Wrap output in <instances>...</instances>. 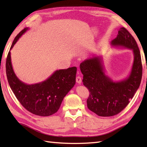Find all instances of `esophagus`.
Wrapping results in <instances>:
<instances>
[{
  "instance_id": "esophagus-1",
  "label": "esophagus",
  "mask_w": 147,
  "mask_h": 147,
  "mask_svg": "<svg viewBox=\"0 0 147 147\" xmlns=\"http://www.w3.org/2000/svg\"><path fill=\"white\" fill-rule=\"evenodd\" d=\"M76 83H78V84H81L82 82V78H81L80 76H77L76 78Z\"/></svg>"
}]
</instances>
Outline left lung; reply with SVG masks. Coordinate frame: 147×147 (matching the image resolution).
<instances>
[{
	"instance_id": "left-lung-1",
	"label": "left lung",
	"mask_w": 147,
	"mask_h": 147,
	"mask_svg": "<svg viewBox=\"0 0 147 147\" xmlns=\"http://www.w3.org/2000/svg\"><path fill=\"white\" fill-rule=\"evenodd\" d=\"M112 46L131 49L134 61L129 75L123 80L114 82L105 73L102 58H88L80 65L83 82L90 91L87 107L102 117H110L121 112L129 103L138 89L142 77V64L139 48L133 36L125 28L118 31Z\"/></svg>"
}]
</instances>
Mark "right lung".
<instances>
[{"label":"right lung","instance_id":"obj_1","mask_svg":"<svg viewBox=\"0 0 147 147\" xmlns=\"http://www.w3.org/2000/svg\"><path fill=\"white\" fill-rule=\"evenodd\" d=\"M28 30V28H25L16 36L10 51ZM5 67L8 83L16 97L27 111L40 116H49L57 112L64 96L76 83V67L55 71L42 82L32 85L24 83L14 73L10 51Z\"/></svg>","mask_w":147,"mask_h":147}]
</instances>
